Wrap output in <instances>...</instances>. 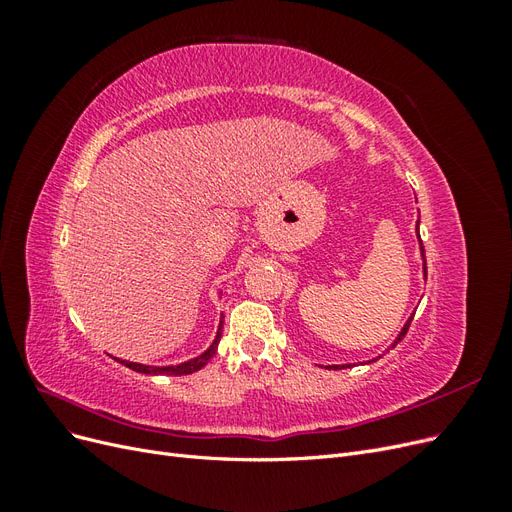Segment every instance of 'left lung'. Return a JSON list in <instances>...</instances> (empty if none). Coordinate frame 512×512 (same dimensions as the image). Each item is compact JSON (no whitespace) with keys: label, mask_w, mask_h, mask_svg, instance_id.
<instances>
[{"label":"left lung","mask_w":512,"mask_h":512,"mask_svg":"<svg viewBox=\"0 0 512 512\" xmlns=\"http://www.w3.org/2000/svg\"><path fill=\"white\" fill-rule=\"evenodd\" d=\"M418 226H421V213H418V220H416V239H418V250H421V260H423V277L427 280V260H425V247H423V241H421V232H418ZM412 318H414V314L406 320V324L404 327H401V331L397 333V337L393 339V344L386 348V350H391V348H395L401 339H404V335L408 333V327H410V322H412ZM374 361H378V359H374ZM367 363H371V361H367ZM346 367H350V365H331L329 369H346Z\"/></svg>","instance_id":"left-lung-1"}]
</instances>
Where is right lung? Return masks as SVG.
Here are the masks:
<instances>
[{
  "mask_svg": "<svg viewBox=\"0 0 512 512\" xmlns=\"http://www.w3.org/2000/svg\"><path fill=\"white\" fill-rule=\"evenodd\" d=\"M222 327H224V316H220V324H218V333H215V339L213 344L203 352L194 356V359L190 361H183L179 365H143V363H134V361H123V359H117V356H113L115 361H119L121 365H126L134 371H138V374H149V376H188V374H194V371L203 369L211 359L213 354L218 352V344H220V337H222Z\"/></svg>",
  "mask_w": 512,
  "mask_h": 512,
  "instance_id": "obj_1",
  "label": "right lung"
}]
</instances>
